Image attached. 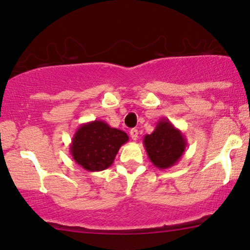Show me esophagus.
<instances>
[{
    "label": "esophagus",
    "mask_w": 250,
    "mask_h": 250,
    "mask_svg": "<svg viewBox=\"0 0 250 250\" xmlns=\"http://www.w3.org/2000/svg\"><path fill=\"white\" fill-rule=\"evenodd\" d=\"M129 134H131V138H132V140H138V138H139V132H138V129L136 128H132L131 131H129Z\"/></svg>",
    "instance_id": "1"
}]
</instances>
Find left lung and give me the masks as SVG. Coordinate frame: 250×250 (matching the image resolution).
<instances>
[{"label":"left lung","instance_id":"obj_1","mask_svg":"<svg viewBox=\"0 0 250 250\" xmlns=\"http://www.w3.org/2000/svg\"><path fill=\"white\" fill-rule=\"evenodd\" d=\"M143 145L152 165L166 169L181 159L186 151L187 140L168 119H160L155 131L143 138Z\"/></svg>","mask_w":250,"mask_h":250}]
</instances>
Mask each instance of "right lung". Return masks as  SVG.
Returning a JSON list of instances; mask_svg holds the SVG:
<instances>
[{
    "mask_svg": "<svg viewBox=\"0 0 250 250\" xmlns=\"http://www.w3.org/2000/svg\"><path fill=\"white\" fill-rule=\"evenodd\" d=\"M128 141L124 131L110 127L104 121L82 124L73 136L70 155L88 172H99L111 166L118 150Z\"/></svg>",
    "mask_w": 250,
    "mask_h": 250,
    "instance_id": "1",
    "label": "right lung"
}]
</instances>
